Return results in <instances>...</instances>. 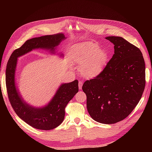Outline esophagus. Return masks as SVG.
I'll return each instance as SVG.
<instances>
[{
  "mask_svg": "<svg viewBox=\"0 0 152 152\" xmlns=\"http://www.w3.org/2000/svg\"><path fill=\"white\" fill-rule=\"evenodd\" d=\"M82 85H83V82H82V81H80L79 83H78V88L80 90L82 89Z\"/></svg>",
  "mask_w": 152,
  "mask_h": 152,
  "instance_id": "esophagus-1",
  "label": "esophagus"
}]
</instances>
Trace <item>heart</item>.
Here are the masks:
<instances>
[{
  "instance_id": "b5f03b06",
  "label": "heart",
  "mask_w": 152,
  "mask_h": 152,
  "mask_svg": "<svg viewBox=\"0 0 152 152\" xmlns=\"http://www.w3.org/2000/svg\"><path fill=\"white\" fill-rule=\"evenodd\" d=\"M73 60L80 67L84 78L91 79L101 74L108 60L106 50L96 43L86 42L74 45L71 50Z\"/></svg>"
}]
</instances>
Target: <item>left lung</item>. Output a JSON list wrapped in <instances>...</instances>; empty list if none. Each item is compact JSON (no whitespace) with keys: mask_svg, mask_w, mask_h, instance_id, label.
Here are the masks:
<instances>
[{"mask_svg":"<svg viewBox=\"0 0 152 152\" xmlns=\"http://www.w3.org/2000/svg\"><path fill=\"white\" fill-rule=\"evenodd\" d=\"M106 39L114 44L115 53L101 74L85 81L82 90L92 119L113 124L128 117L140 101L145 86V67L136 46L121 37Z\"/></svg>","mask_w":152,"mask_h":152,"instance_id":"left-lung-1","label":"left lung"}]
</instances>
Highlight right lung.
<instances>
[{
    "label": "right lung",
    "instance_id": "right-lung-1",
    "mask_svg": "<svg viewBox=\"0 0 152 152\" xmlns=\"http://www.w3.org/2000/svg\"><path fill=\"white\" fill-rule=\"evenodd\" d=\"M65 36L62 33L45 35L26 41L15 50L10 57L6 68V87L9 100L16 114L25 123L35 129L51 130L60 125L65 117V108L78 92V81L62 84L48 105L43 108L29 106L20 97L15 86V74L17 58L33 49L43 48L53 51Z\"/></svg>",
    "mask_w": 152,
    "mask_h": 152
}]
</instances>
